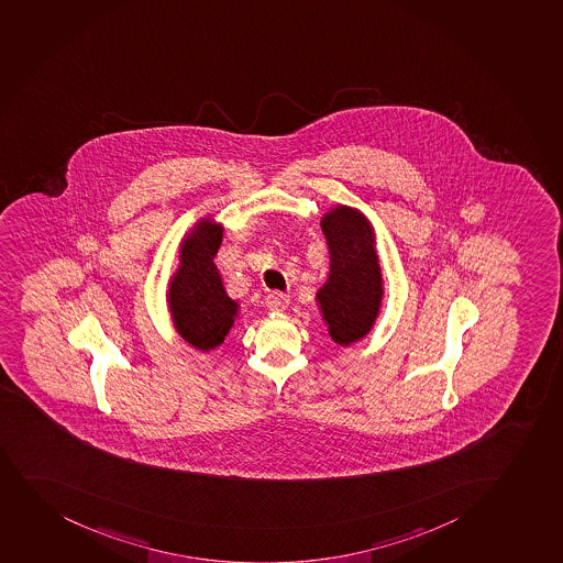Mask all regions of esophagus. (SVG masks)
<instances>
[{
    "instance_id": "34e87169",
    "label": "esophagus",
    "mask_w": 563,
    "mask_h": 563,
    "mask_svg": "<svg viewBox=\"0 0 563 563\" xmlns=\"http://www.w3.org/2000/svg\"><path fill=\"white\" fill-rule=\"evenodd\" d=\"M290 296L285 295V292H271V295L265 298V303H267L268 311H285V309L289 308Z\"/></svg>"
}]
</instances>
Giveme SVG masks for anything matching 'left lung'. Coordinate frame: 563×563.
Listing matches in <instances>:
<instances>
[{
  "label": "left lung",
  "mask_w": 563,
  "mask_h": 563,
  "mask_svg": "<svg viewBox=\"0 0 563 563\" xmlns=\"http://www.w3.org/2000/svg\"><path fill=\"white\" fill-rule=\"evenodd\" d=\"M320 228L332 263L317 302L330 338L349 346L373 330L382 308L384 279L373 225L357 209L338 206L322 217Z\"/></svg>",
  "instance_id": "1"
}]
</instances>
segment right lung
Returning <instances> with one entry per match:
<instances>
[{
  "instance_id": "obj_1",
  "label": "right lung",
  "mask_w": 563,
  "mask_h": 563,
  "mask_svg": "<svg viewBox=\"0 0 563 563\" xmlns=\"http://www.w3.org/2000/svg\"><path fill=\"white\" fill-rule=\"evenodd\" d=\"M220 243L222 225L201 219L181 241L179 268L166 292L176 330L201 352L224 343L239 314V303L225 292L214 265Z\"/></svg>"
}]
</instances>
